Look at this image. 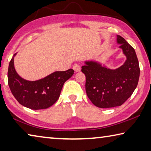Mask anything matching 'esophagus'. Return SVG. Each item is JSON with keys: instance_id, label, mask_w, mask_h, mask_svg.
I'll list each match as a JSON object with an SVG mask.
<instances>
[{"instance_id": "esophagus-1", "label": "esophagus", "mask_w": 151, "mask_h": 151, "mask_svg": "<svg viewBox=\"0 0 151 151\" xmlns=\"http://www.w3.org/2000/svg\"><path fill=\"white\" fill-rule=\"evenodd\" d=\"M73 68V70H75L76 73H77V72H79L81 70V66L78 64H74Z\"/></svg>"}]
</instances>
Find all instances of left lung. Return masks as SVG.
Instances as JSON below:
<instances>
[{
  "instance_id": "obj_1",
  "label": "left lung",
  "mask_w": 151,
  "mask_h": 151,
  "mask_svg": "<svg viewBox=\"0 0 151 151\" xmlns=\"http://www.w3.org/2000/svg\"><path fill=\"white\" fill-rule=\"evenodd\" d=\"M117 43L126 57L119 68L110 69L95 60L85 61L82 66L87 96L100 108L122 106L134 91L139 80V63L134 49L120 35H117Z\"/></svg>"
}]
</instances>
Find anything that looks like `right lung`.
<instances>
[{"instance_id": "add662e5", "label": "right lung", "mask_w": 151, "mask_h": 151, "mask_svg": "<svg viewBox=\"0 0 151 151\" xmlns=\"http://www.w3.org/2000/svg\"><path fill=\"white\" fill-rule=\"evenodd\" d=\"M14 54L9 63L8 84L12 94L21 105L31 109H47L58 99L63 85L74 74L73 69L56 71L41 79L31 81L18 75L14 66Z\"/></svg>"}]
</instances>
